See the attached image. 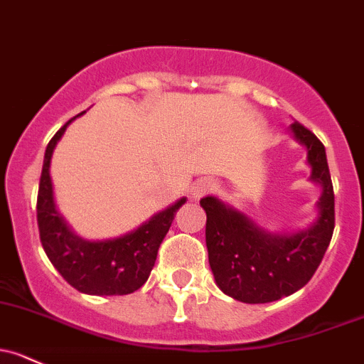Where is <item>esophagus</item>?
<instances>
[{
	"label": "esophagus",
	"mask_w": 364,
	"mask_h": 364,
	"mask_svg": "<svg viewBox=\"0 0 364 364\" xmlns=\"http://www.w3.org/2000/svg\"><path fill=\"white\" fill-rule=\"evenodd\" d=\"M214 188H216V183H214V179L202 178V179H198V181L193 183L192 195L195 198H200V197H204V195L211 193Z\"/></svg>",
	"instance_id": "esophagus-1"
}]
</instances>
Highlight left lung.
<instances>
[{
	"label": "left lung",
	"mask_w": 364,
	"mask_h": 364,
	"mask_svg": "<svg viewBox=\"0 0 364 364\" xmlns=\"http://www.w3.org/2000/svg\"><path fill=\"white\" fill-rule=\"evenodd\" d=\"M291 131L307 146L312 179L323 186L314 227L296 235H270L218 198L200 200L208 214L205 244L214 281L225 294L244 304H267L304 288L333 235L335 193L324 144L300 122L291 124Z\"/></svg>",
	"instance_id": "1"
}]
</instances>
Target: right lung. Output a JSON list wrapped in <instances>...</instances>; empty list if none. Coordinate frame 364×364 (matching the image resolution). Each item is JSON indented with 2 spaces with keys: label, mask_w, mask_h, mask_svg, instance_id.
I'll use <instances>...</instances> for the list:
<instances>
[{
  "label": "right lung",
  "mask_w": 364,
  "mask_h": 364,
  "mask_svg": "<svg viewBox=\"0 0 364 364\" xmlns=\"http://www.w3.org/2000/svg\"><path fill=\"white\" fill-rule=\"evenodd\" d=\"M75 118H71L55 132L45 151L36 200L41 246L57 272L78 291L97 294V296L134 293L150 277L160 242L169 232L176 213L185 204L186 198H181L166 211L155 214L137 230L118 239L87 242L76 237L63 216L57 213L53 204L50 171H48L53 148Z\"/></svg>",
  "instance_id": "obj_1"
}]
</instances>
